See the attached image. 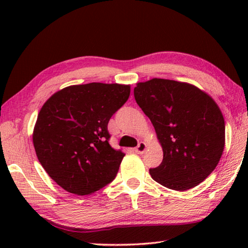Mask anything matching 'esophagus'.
<instances>
[{
	"label": "esophagus",
	"instance_id": "1",
	"mask_svg": "<svg viewBox=\"0 0 248 248\" xmlns=\"http://www.w3.org/2000/svg\"><path fill=\"white\" fill-rule=\"evenodd\" d=\"M146 149H147V145L145 143H143V141H140V143L138 145V147L134 149V151L139 155H143L146 151Z\"/></svg>",
	"mask_w": 248,
	"mask_h": 248
}]
</instances>
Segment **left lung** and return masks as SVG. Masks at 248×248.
I'll list each match as a JSON object with an SVG mask.
<instances>
[{
    "instance_id": "1",
    "label": "left lung",
    "mask_w": 248,
    "mask_h": 248,
    "mask_svg": "<svg viewBox=\"0 0 248 248\" xmlns=\"http://www.w3.org/2000/svg\"><path fill=\"white\" fill-rule=\"evenodd\" d=\"M135 101L148 116L163 148V161L149 172L163 186L186 191L218 164L225 120L208 93L188 83L152 78L136 84Z\"/></svg>"
}]
</instances>
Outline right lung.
<instances>
[{"label":"right lung","instance_id":"1","mask_svg":"<svg viewBox=\"0 0 248 248\" xmlns=\"http://www.w3.org/2000/svg\"><path fill=\"white\" fill-rule=\"evenodd\" d=\"M129 96L130 85L88 83L62 89L43 105L33 132L35 151L65 191L91 195L114 180L124 154L108 144V124Z\"/></svg>","mask_w":248,"mask_h":248}]
</instances>
